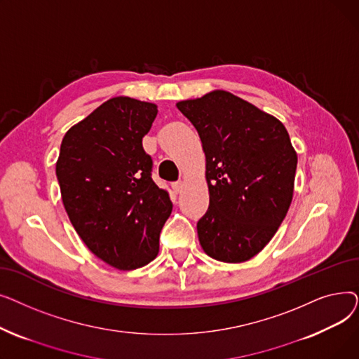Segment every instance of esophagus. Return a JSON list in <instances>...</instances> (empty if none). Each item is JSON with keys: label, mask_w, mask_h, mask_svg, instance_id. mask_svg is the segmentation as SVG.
<instances>
[{"label": "esophagus", "mask_w": 359, "mask_h": 359, "mask_svg": "<svg viewBox=\"0 0 359 359\" xmlns=\"http://www.w3.org/2000/svg\"><path fill=\"white\" fill-rule=\"evenodd\" d=\"M182 187H183V183H182V182H175V183L172 184V189H173L175 194H180V192H182Z\"/></svg>", "instance_id": "obj_1"}]
</instances>
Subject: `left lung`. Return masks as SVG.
<instances>
[{
    "instance_id": "left-lung-1",
    "label": "left lung",
    "mask_w": 359,
    "mask_h": 359,
    "mask_svg": "<svg viewBox=\"0 0 359 359\" xmlns=\"http://www.w3.org/2000/svg\"><path fill=\"white\" fill-rule=\"evenodd\" d=\"M176 106L205 153L210 208L196 225L201 246L215 260L246 262L271 241L292 201L297 153L288 132L224 90Z\"/></svg>"
}]
</instances>
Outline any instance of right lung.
<instances>
[{
  "label": "right lung",
  "instance_id": "right-lung-1",
  "mask_svg": "<svg viewBox=\"0 0 359 359\" xmlns=\"http://www.w3.org/2000/svg\"><path fill=\"white\" fill-rule=\"evenodd\" d=\"M157 104L113 97L68 129L56 161L61 196L75 231L107 265L132 271L153 260L172 214L168 194L151 179L142 148Z\"/></svg>",
  "mask_w": 359,
  "mask_h": 359
}]
</instances>
